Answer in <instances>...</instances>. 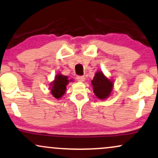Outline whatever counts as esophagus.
<instances>
[{"label":"esophagus","mask_w":158,"mask_h":158,"mask_svg":"<svg viewBox=\"0 0 158 158\" xmlns=\"http://www.w3.org/2000/svg\"><path fill=\"white\" fill-rule=\"evenodd\" d=\"M77 80L80 82H83L84 81H85V77L83 76H80V75H78V76H77Z\"/></svg>","instance_id":"34e87169"}]
</instances>
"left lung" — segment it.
<instances>
[{"label":"left lung","instance_id":"obj_1","mask_svg":"<svg viewBox=\"0 0 158 158\" xmlns=\"http://www.w3.org/2000/svg\"><path fill=\"white\" fill-rule=\"evenodd\" d=\"M91 85L95 96L101 100L110 97L113 91V81L106 77L102 71H97L95 73Z\"/></svg>","mask_w":158,"mask_h":158}]
</instances>
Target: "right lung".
<instances>
[{
    "mask_svg": "<svg viewBox=\"0 0 158 158\" xmlns=\"http://www.w3.org/2000/svg\"><path fill=\"white\" fill-rule=\"evenodd\" d=\"M73 79H69L66 75L58 73L54 77V80L49 84L50 85L51 94L56 99H59L64 96L66 92V86L69 82H73Z\"/></svg>",
    "mask_w": 158,
    "mask_h": 158,
    "instance_id": "obj_1",
    "label": "right lung"
}]
</instances>
